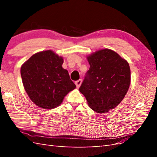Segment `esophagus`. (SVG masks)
I'll use <instances>...</instances> for the list:
<instances>
[{
  "instance_id": "34e87169",
  "label": "esophagus",
  "mask_w": 157,
  "mask_h": 157,
  "mask_svg": "<svg viewBox=\"0 0 157 157\" xmlns=\"http://www.w3.org/2000/svg\"><path fill=\"white\" fill-rule=\"evenodd\" d=\"M82 80L81 79L75 82V85H76L77 88H79V86H80L81 84H82Z\"/></svg>"
}]
</instances>
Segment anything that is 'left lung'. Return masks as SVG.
<instances>
[{"label":"left lung","instance_id":"8db88e82","mask_svg":"<svg viewBox=\"0 0 157 157\" xmlns=\"http://www.w3.org/2000/svg\"><path fill=\"white\" fill-rule=\"evenodd\" d=\"M90 68L79 91L89 107L106 113L117 107L128 91L131 71L128 62L110 49H102L86 57Z\"/></svg>","mask_w":157,"mask_h":157}]
</instances>
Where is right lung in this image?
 I'll return each instance as SVG.
<instances>
[{
  "label": "right lung",
  "mask_w": 157,
  "mask_h": 157,
  "mask_svg": "<svg viewBox=\"0 0 157 157\" xmlns=\"http://www.w3.org/2000/svg\"><path fill=\"white\" fill-rule=\"evenodd\" d=\"M63 57L50 50L36 52L21 66L23 86L36 106L52 109L75 89L67 70L62 68Z\"/></svg>",
  "instance_id": "add662e5"
}]
</instances>
